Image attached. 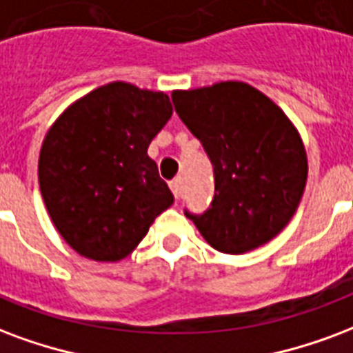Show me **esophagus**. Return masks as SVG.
Here are the masks:
<instances>
[{
    "label": "esophagus",
    "mask_w": 353,
    "mask_h": 353,
    "mask_svg": "<svg viewBox=\"0 0 353 353\" xmlns=\"http://www.w3.org/2000/svg\"><path fill=\"white\" fill-rule=\"evenodd\" d=\"M170 190L174 192V196H176V198H183V192H185L183 179H181V177H176V179H172V181H170Z\"/></svg>",
    "instance_id": "esophagus-1"
}]
</instances>
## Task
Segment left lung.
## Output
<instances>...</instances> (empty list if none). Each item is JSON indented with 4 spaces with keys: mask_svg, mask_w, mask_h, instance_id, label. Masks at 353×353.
Here are the masks:
<instances>
[{
    "mask_svg": "<svg viewBox=\"0 0 353 353\" xmlns=\"http://www.w3.org/2000/svg\"><path fill=\"white\" fill-rule=\"evenodd\" d=\"M174 108L213 164L215 194L203 213L185 215L226 254L256 249L296 213L307 155L294 125L271 99L243 82L174 91Z\"/></svg>",
    "mask_w": 353,
    "mask_h": 353,
    "instance_id": "obj_1",
    "label": "left lung"
}]
</instances>
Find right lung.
Returning a JSON list of instances; mask_svg holds the SVG:
<instances>
[{
	"label": "right lung",
	"instance_id": "add662e5",
	"mask_svg": "<svg viewBox=\"0 0 353 353\" xmlns=\"http://www.w3.org/2000/svg\"><path fill=\"white\" fill-rule=\"evenodd\" d=\"M170 117L168 95L112 82L52 125L39 157V187L52 223L78 254L121 260L172 205L148 155Z\"/></svg>",
	"mask_w": 353,
	"mask_h": 353
}]
</instances>
